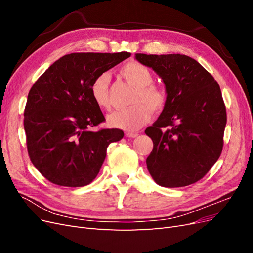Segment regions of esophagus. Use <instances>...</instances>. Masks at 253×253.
Here are the masks:
<instances>
[{
  "label": "esophagus",
  "instance_id": "obj_1",
  "mask_svg": "<svg viewBox=\"0 0 253 253\" xmlns=\"http://www.w3.org/2000/svg\"><path fill=\"white\" fill-rule=\"evenodd\" d=\"M126 135L127 137H129V138H136V137L138 136V133H136V132H126Z\"/></svg>",
  "mask_w": 253,
  "mask_h": 253
}]
</instances>
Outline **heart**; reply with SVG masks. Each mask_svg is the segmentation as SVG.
Listing matches in <instances>:
<instances>
[{"label":"heart","mask_w":253,"mask_h":253,"mask_svg":"<svg viewBox=\"0 0 253 253\" xmlns=\"http://www.w3.org/2000/svg\"><path fill=\"white\" fill-rule=\"evenodd\" d=\"M120 74L135 87L131 104L127 109L115 111L108 116L109 125L125 131H136L150 120L152 112L163 111L167 103V91L153 83L154 77L149 68L136 61L127 62L120 68ZM110 75L102 73L90 84V95L101 109L109 108Z\"/></svg>","instance_id":"obj_1"}]
</instances>
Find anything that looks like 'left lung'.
<instances>
[{
  "label": "left lung",
  "instance_id": "obj_1",
  "mask_svg": "<svg viewBox=\"0 0 253 253\" xmlns=\"http://www.w3.org/2000/svg\"><path fill=\"white\" fill-rule=\"evenodd\" d=\"M135 59L163 79L167 103L144 133L153 140L147 167L157 185L189 186L202 179L223 150L227 122L218 83L191 57L180 53Z\"/></svg>",
  "mask_w": 253,
  "mask_h": 253
}]
</instances>
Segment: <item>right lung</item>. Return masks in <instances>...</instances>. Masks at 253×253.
Instances as JSON below:
<instances>
[{
  "instance_id": "add662e5",
  "label": "right lung",
  "mask_w": 253,
  "mask_h": 253,
  "mask_svg": "<svg viewBox=\"0 0 253 253\" xmlns=\"http://www.w3.org/2000/svg\"><path fill=\"white\" fill-rule=\"evenodd\" d=\"M131 56L76 52L53 62L30 88L24 111V129L30 160L45 178L58 186L83 187L98 175L118 128L90 131L104 121L90 95L100 74Z\"/></svg>"
}]
</instances>
